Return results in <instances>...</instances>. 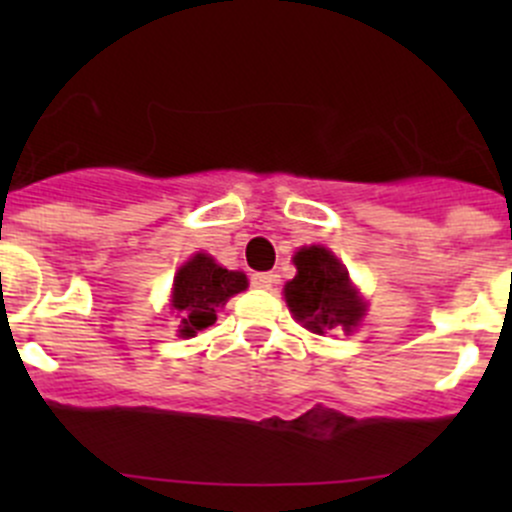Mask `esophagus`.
Listing matches in <instances>:
<instances>
[{"instance_id": "obj_1", "label": "esophagus", "mask_w": 512, "mask_h": 512, "mask_svg": "<svg viewBox=\"0 0 512 512\" xmlns=\"http://www.w3.org/2000/svg\"><path fill=\"white\" fill-rule=\"evenodd\" d=\"M250 282H252V287H257V289H272V285L277 282V277L272 275V272H252Z\"/></svg>"}]
</instances>
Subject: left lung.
<instances>
[{"label": "left lung", "instance_id": "obj_1", "mask_svg": "<svg viewBox=\"0 0 512 512\" xmlns=\"http://www.w3.org/2000/svg\"><path fill=\"white\" fill-rule=\"evenodd\" d=\"M297 277L285 285V299L294 317L314 334L344 329L352 332L364 304L349 285V272L327 247H302L294 255Z\"/></svg>", "mask_w": 512, "mask_h": 512}]
</instances>
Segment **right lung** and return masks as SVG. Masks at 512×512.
<instances>
[{
  "instance_id": "1",
  "label": "right lung",
  "mask_w": 512,
  "mask_h": 512,
  "mask_svg": "<svg viewBox=\"0 0 512 512\" xmlns=\"http://www.w3.org/2000/svg\"><path fill=\"white\" fill-rule=\"evenodd\" d=\"M247 287L242 272H230L215 265L213 257L195 255L180 267L173 285V307L178 309L180 334L195 337L218 319V307H223L232 294Z\"/></svg>"
}]
</instances>
